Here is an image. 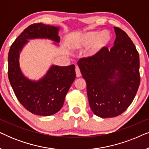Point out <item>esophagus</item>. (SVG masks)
I'll list each match as a JSON object with an SVG mask.
<instances>
[{
	"instance_id": "34e87169",
	"label": "esophagus",
	"mask_w": 149,
	"mask_h": 149,
	"mask_svg": "<svg viewBox=\"0 0 149 149\" xmlns=\"http://www.w3.org/2000/svg\"><path fill=\"white\" fill-rule=\"evenodd\" d=\"M75 72H76L77 77H80L81 76V73L80 69H79L78 66L75 67Z\"/></svg>"
}]
</instances>
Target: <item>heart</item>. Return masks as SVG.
Returning a JSON list of instances; mask_svg holds the SVG:
<instances>
[{"mask_svg":"<svg viewBox=\"0 0 149 149\" xmlns=\"http://www.w3.org/2000/svg\"><path fill=\"white\" fill-rule=\"evenodd\" d=\"M111 40L112 35L107 30L102 32L91 31L83 34L75 47L81 49L86 47L93 43L89 53L90 56H96L111 44Z\"/></svg>","mask_w":149,"mask_h":149,"instance_id":"b5f03b06","label":"heart"}]
</instances>
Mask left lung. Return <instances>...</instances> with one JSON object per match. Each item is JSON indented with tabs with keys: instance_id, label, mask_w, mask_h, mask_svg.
<instances>
[{
	"instance_id": "obj_1",
	"label": "left lung",
	"mask_w": 149,
	"mask_h": 149,
	"mask_svg": "<svg viewBox=\"0 0 149 149\" xmlns=\"http://www.w3.org/2000/svg\"><path fill=\"white\" fill-rule=\"evenodd\" d=\"M114 29L116 39L111 49L106 47L96 56L77 62L86 81L91 111L102 118L115 117L125 111L140 82L138 51L123 30Z\"/></svg>"
}]
</instances>
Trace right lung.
<instances>
[{
    "instance_id": "1",
    "label": "right lung",
    "mask_w": 149,
    "mask_h": 149,
    "mask_svg": "<svg viewBox=\"0 0 149 149\" xmlns=\"http://www.w3.org/2000/svg\"><path fill=\"white\" fill-rule=\"evenodd\" d=\"M58 27L42 23L26 28L15 40L8 55V77L17 98L26 110L34 115L49 116L62 109L65 97L74 81L75 66L53 65L47 74L37 81L24 76L19 67V53L28 39L48 38L60 42Z\"/></svg>"
}]
</instances>
